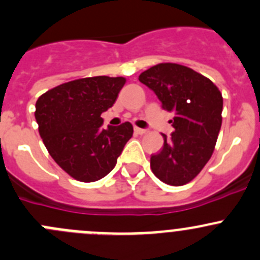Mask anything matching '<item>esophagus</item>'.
I'll list each match as a JSON object with an SVG mask.
<instances>
[{"label": "esophagus", "mask_w": 260, "mask_h": 260, "mask_svg": "<svg viewBox=\"0 0 260 260\" xmlns=\"http://www.w3.org/2000/svg\"><path fill=\"white\" fill-rule=\"evenodd\" d=\"M135 132L137 133V135H145V133L148 132L147 129H143V128H138V127H135Z\"/></svg>", "instance_id": "esophagus-1"}]
</instances>
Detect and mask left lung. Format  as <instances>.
<instances>
[{
	"instance_id": "left-lung-1",
	"label": "left lung",
	"mask_w": 260,
	"mask_h": 260,
	"mask_svg": "<svg viewBox=\"0 0 260 260\" xmlns=\"http://www.w3.org/2000/svg\"><path fill=\"white\" fill-rule=\"evenodd\" d=\"M175 114V132L151 156L157 179L181 186L195 179L210 159L221 128L222 96L214 83L187 67L172 62L154 65L138 77Z\"/></svg>"
}]
</instances>
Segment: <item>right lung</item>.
I'll return each mask as SVG.
<instances>
[{
  "label": "right lung",
  "mask_w": 260,
  "mask_h": 260,
  "mask_svg": "<svg viewBox=\"0 0 260 260\" xmlns=\"http://www.w3.org/2000/svg\"><path fill=\"white\" fill-rule=\"evenodd\" d=\"M125 79L93 77L50 89L36 102L39 132L54 161L81 182L103 179L133 135L129 122L102 128Z\"/></svg>",
  "instance_id": "right-lung-1"
}]
</instances>
